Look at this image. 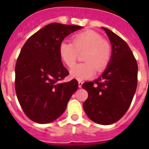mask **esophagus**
I'll return each instance as SVG.
<instances>
[{
	"label": "esophagus",
	"instance_id": "1",
	"mask_svg": "<svg viewBox=\"0 0 149 149\" xmlns=\"http://www.w3.org/2000/svg\"><path fill=\"white\" fill-rule=\"evenodd\" d=\"M82 84H83L82 81H78V87L79 88L82 87Z\"/></svg>",
	"mask_w": 149,
	"mask_h": 149
}]
</instances>
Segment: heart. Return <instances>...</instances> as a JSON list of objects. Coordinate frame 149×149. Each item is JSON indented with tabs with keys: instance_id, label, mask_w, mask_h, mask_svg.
I'll return each instance as SVG.
<instances>
[{
	"instance_id": "obj_1",
	"label": "heart",
	"mask_w": 149,
	"mask_h": 149,
	"mask_svg": "<svg viewBox=\"0 0 149 149\" xmlns=\"http://www.w3.org/2000/svg\"><path fill=\"white\" fill-rule=\"evenodd\" d=\"M84 63L77 64L71 69L72 77L78 81L94 77L96 69L102 72L111 59V48L107 41L94 30H85L75 34L72 42L63 40L59 46V54L63 62L71 68L76 63L79 53H83Z\"/></svg>"
}]
</instances>
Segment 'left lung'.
Listing matches in <instances>:
<instances>
[{"label":"left lung","instance_id":"obj_1","mask_svg":"<svg viewBox=\"0 0 149 149\" xmlns=\"http://www.w3.org/2000/svg\"><path fill=\"white\" fill-rule=\"evenodd\" d=\"M103 29L112 45L111 59L99 78L83 84L88 92L83 107L91 120L111 125L119 121L131 105L137 86L138 66L128 45L110 30Z\"/></svg>","mask_w":149,"mask_h":149}]
</instances>
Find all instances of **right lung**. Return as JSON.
Masks as SVG:
<instances>
[{
	"instance_id": "right-lung-1",
	"label": "right lung",
	"mask_w": 149,
	"mask_h": 149,
	"mask_svg": "<svg viewBox=\"0 0 149 149\" xmlns=\"http://www.w3.org/2000/svg\"><path fill=\"white\" fill-rule=\"evenodd\" d=\"M81 26L51 23L32 35L22 47L15 64V89L25 115L33 122H53L65 110L78 88L63 66L59 46L63 39Z\"/></svg>"
}]
</instances>
